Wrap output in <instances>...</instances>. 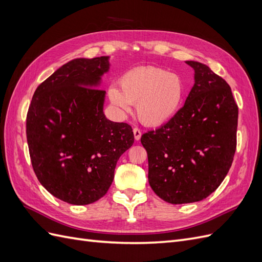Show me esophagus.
Returning a JSON list of instances; mask_svg holds the SVG:
<instances>
[{
  "mask_svg": "<svg viewBox=\"0 0 262 262\" xmlns=\"http://www.w3.org/2000/svg\"><path fill=\"white\" fill-rule=\"evenodd\" d=\"M133 134H134V139H136L137 141H139L141 139L142 133H141V130L139 128H134L133 129Z\"/></svg>",
  "mask_w": 262,
  "mask_h": 262,
  "instance_id": "34e87169",
  "label": "esophagus"
}]
</instances>
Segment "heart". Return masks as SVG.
Masks as SVG:
<instances>
[{
	"label": "heart",
	"mask_w": 262,
	"mask_h": 262,
	"mask_svg": "<svg viewBox=\"0 0 262 262\" xmlns=\"http://www.w3.org/2000/svg\"><path fill=\"white\" fill-rule=\"evenodd\" d=\"M120 87L112 86L108 96L121 113H129L137 105L140 121L160 126L170 121L181 109L187 85L180 75L156 67H140L120 77Z\"/></svg>",
	"instance_id": "heart-1"
}]
</instances>
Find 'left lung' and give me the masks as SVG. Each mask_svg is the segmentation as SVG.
<instances>
[{"label": "left lung", "instance_id": "1", "mask_svg": "<svg viewBox=\"0 0 262 262\" xmlns=\"http://www.w3.org/2000/svg\"><path fill=\"white\" fill-rule=\"evenodd\" d=\"M184 107L170 121L144 133L148 182L164 201H201L215 191L231 168L236 150L238 107L229 85L200 62Z\"/></svg>", "mask_w": 262, "mask_h": 262}]
</instances>
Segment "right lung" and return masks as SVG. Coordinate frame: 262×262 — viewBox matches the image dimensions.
<instances>
[{"label": "right lung", "instance_id": "add662e5", "mask_svg": "<svg viewBox=\"0 0 262 262\" xmlns=\"http://www.w3.org/2000/svg\"><path fill=\"white\" fill-rule=\"evenodd\" d=\"M108 69V57L70 61L37 87L28 108L34 171L52 195L70 204L104 196L119 157L134 142L131 125L105 117L106 92L94 89Z\"/></svg>", "mask_w": 262, "mask_h": 262}]
</instances>
